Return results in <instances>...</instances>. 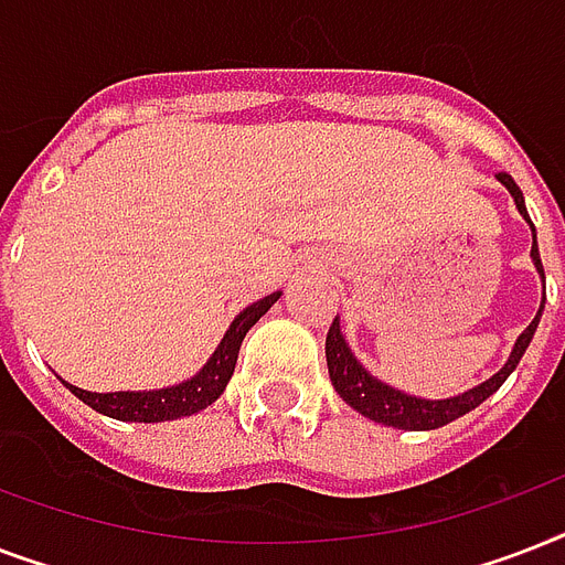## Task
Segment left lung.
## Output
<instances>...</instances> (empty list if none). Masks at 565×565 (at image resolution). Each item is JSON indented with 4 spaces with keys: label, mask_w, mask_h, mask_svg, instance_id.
I'll list each match as a JSON object with an SVG mask.
<instances>
[{
    "label": "left lung",
    "mask_w": 565,
    "mask_h": 565,
    "mask_svg": "<svg viewBox=\"0 0 565 565\" xmlns=\"http://www.w3.org/2000/svg\"><path fill=\"white\" fill-rule=\"evenodd\" d=\"M499 181L510 190L519 213L527 220L525 195H522V190L516 188V181L510 179L508 172H499ZM531 231H534V222H531ZM531 257H534L536 269H540V275L545 278L543 260H540V248H536V231H534V246H531ZM540 317H543V308H540L534 322L522 331V337H519L516 345H513L510 361L504 363V366L490 377V381H483L481 386H475V390H469V393L463 395H455V398L428 402V398H416V395L398 393V390H393V386L381 384L377 377H372L370 372L363 370L361 363L354 361V354L349 352V345H345L343 334H340V322H337V319L331 322L326 337L328 375H331V384H334V390L340 393V398H343L345 404H352L354 411L363 413V416H370V419L381 422V425H393V428H402V430L443 428V425L460 419L463 413L475 411L478 404L487 402V398H490V395L495 393L504 381H508V375L516 370L519 361H522V354H525V349L531 345V340H534Z\"/></svg>",
    "instance_id": "1"
}]
</instances>
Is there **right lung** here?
<instances>
[{
	"label": "right lung",
	"instance_id": "1",
	"mask_svg": "<svg viewBox=\"0 0 565 565\" xmlns=\"http://www.w3.org/2000/svg\"><path fill=\"white\" fill-rule=\"evenodd\" d=\"M281 292H273L266 299L248 305L239 313L231 328L222 337L220 349L213 352V358L204 363V370L195 377L184 381L179 386H167V390H152V393H87L78 386L66 384V390L82 398L87 407L96 413H105L110 419L119 422H167V419H181V416H193V413L204 411L207 404H213L222 395L225 384L234 375V363H237L239 345L243 337L257 319L264 317L266 310L273 308Z\"/></svg>",
	"mask_w": 565,
	"mask_h": 565
}]
</instances>
